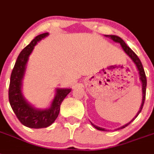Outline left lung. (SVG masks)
Masks as SVG:
<instances>
[{"instance_id":"obj_1","label":"left lung","mask_w":154,"mask_h":154,"mask_svg":"<svg viewBox=\"0 0 154 154\" xmlns=\"http://www.w3.org/2000/svg\"><path fill=\"white\" fill-rule=\"evenodd\" d=\"M106 37H109L110 38L111 40H113L114 42H117V43H119L120 45H121V47L123 48V50L125 51V52L128 55L129 57L131 58V59L133 61V63H135V66H136L137 69H138V71H139V79H140L141 82H142V90H143V100H142V104H141V106L139 108V112L137 113L136 116H135L134 118L131 120L130 122H128V124L126 125H123L122 127H121L120 128L118 129H122V128H125V127H127L128 125H129V124H131L134 120L137 117V116L140 113V112L142 111V109H143V105H144V102H145V99H146V73H145V71H144V69H143V64L141 63L140 59H139V57L137 56V55L135 54L134 51L131 50L130 48L126 44H125V41L121 39V37H117V36H115V35H106ZM91 125H92L93 127H95V128L99 130V131H106L105 128H100V127H98L96 125H95L94 124L91 123Z\"/></svg>"}]
</instances>
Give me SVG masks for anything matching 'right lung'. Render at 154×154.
<instances>
[{
    "mask_svg": "<svg viewBox=\"0 0 154 154\" xmlns=\"http://www.w3.org/2000/svg\"><path fill=\"white\" fill-rule=\"evenodd\" d=\"M48 36L45 33L37 37L20 52L15 62L10 78L8 89L9 103L19 121L30 128H42L51 125L57 118L62 102L71 91L70 88H57L55 95L49 108L36 109L23 97L22 93L23 78L25 74L29 56L38 41Z\"/></svg>",
    "mask_w": 154,
    "mask_h": 154,
    "instance_id": "1",
    "label": "right lung"
}]
</instances>
